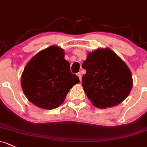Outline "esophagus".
<instances>
[{"label":"esophagus","mask_w":147,"mask_h":147,"mask_svg":"<svg viewBox=\"0 0 147 147\" xmlns=\"http://www.w3.org/2000/svg\"><path fill=\"white\" fill-rule=\"evenodd\" d=\"M77 75H78V78H80V82H81L82 81V73H81V72H78V73L77 74Z\"/></svg>","instance_id":"34e87169"}]
</instances>
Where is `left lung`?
I'll list each match as a JSON object with an SVG mask.
<instances>
[{
  "label": "left lung",
  "instance_id": "obj_1",
  "mask_svg": "<svg viewBox=\"0 0 147 147\" xmlns=\"http://www.w3.org/2000/svg\"><path fill=\"white\" fill-rule=\"evenodd\" d=\"M86 74L82 86L94 106L100 109L117 106L129 95L132 87L130 70L109 49H97L83 62Z\"/></svg>",
  "mask_w": 147,
  "mask_h": 147
}]
</instances>
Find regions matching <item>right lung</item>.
<instances>
[{"instance_id": "add662e5", "label": "right lung", "mask_w": 147, "mask_h": 147, "mask_svg": "<svg viewBox=\"0 0 147 147\" xmlns=\"http://www.w3.org/2000/svg\"><path fill=\"white\" fill-rule=\"evenodd\" d=\"M64 56L61 48L51 46L34 55L24 67L22 88L35 106L49 110L58 107L69 89L80 82Z\"/></svg>"}]
</instances>
